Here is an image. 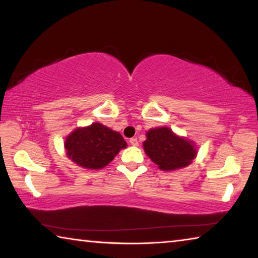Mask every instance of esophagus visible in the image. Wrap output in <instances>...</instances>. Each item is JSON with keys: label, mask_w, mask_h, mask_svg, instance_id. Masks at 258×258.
Returning <instances> with one entry per match:
<instances>
[{"label": "esophagus", "mask_w": 258, "mask_h": 258, "mask_svg": "<svg viewBox=\"0 0 258 258\" xmlns=\"http://www.w3.org/2000/svg\"><path fill=\"white\" fill-rule=\"evenodd\" d=\"M130 143L132 146H134V147H137V146H139V141H138V139L137 138H132V139H130Z\"/></svg>", "instance_id": "esophagus-1"}]
</instances>
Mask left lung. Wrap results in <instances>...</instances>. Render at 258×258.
Wrapping results in <instances>:
<instances>
[{
	"label": "left lung",
	"mask_w": 258,
	"mask_h": 258,
	"mask_svg": "<svg viewBox=\"0 0 258 258\" xmlns=\"http://www.w3.org/2000/svg\"><path fill=\"white\" fill-rule=\"evenodd\" d=\"M146 137L147 140L142 143L143 149L161 171L183 168L197 157L198 150L195 142L175 134L169 127L151 128Z\"/></svg>",
	"instance_id": "obj_1"
}]
</instances>
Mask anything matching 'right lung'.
<instances>
[{
    "label": "right lung",
    "mask_w": 258,
    "mask_h": 258,
    "mask_svg": "<svg viewBox=\"0 0 258 258\" xmlns=\"http://www.w3.org/2000/svg\"><path fill=\"white\" fill-rule=\"evenodd\" d=\"M127 143L121 135L100 123L77 127L64 140L66 155L85 169H101L115 158Z\"/></svg>",
    "instance_id": "right-lung-1"
}]
</instances>
